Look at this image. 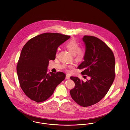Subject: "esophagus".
Returning <instances> with one entry per match:
<instances>
[{"label":"esophagus","instance_id":"34e87169","mask_svg":"<svg viewBox=\"0 0 130 130\" xmlns=\"http://www.w3.org/2000/svg\"><path fill=\"white\" fill-rule=\"evenodd\" d=\"M66 79H70V77L68 75H66Z\"/></svg>","mask_w":130,"mask_h":130}]
</instances>
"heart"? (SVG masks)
Listing matches in <instances>:
<instances>
[{
    "label": "heart",
    "instance_id": "heart-1",
    "mask_svg": "<svg viewBox=\"0 0 130 130\" xmlns=\"http://www.w3.org/2000/svg\"><path fill=\"white\" fill-rule=\"evenodd\" d=\"M65 45L68 51H70L72 54H75V60L76 62H81L84 61L85 52L83 48H80L79 43L76 40L74 39L69 40L66 42ZM64 68H73V66H64Z\"/></svg>",
    "mask_w": 130,
    "mask_h": 130
}]
</instances>
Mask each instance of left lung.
Instances as JSON below:
<instances>
[{
  "label": "left lung",
  "instance_id": "1",
  "mask_svg": "<svg viewBox=\"0 0 130 130\" xmlns=\"http://www.w3.org/2000/svg\"><path fill=\"white\" fill-rule=\"evenodd\" d=\"M83 40L85 56L78 68L84 69L82 74L90 79L85 82L71 77L75 86L70 94L77 104L87 107L100 102L107 93L115 78V59L111 49L101 40L88 35L84 36Z\"/></svg>",
  "mask_w": 130,
  "mask_h": 130
}]
</instances>
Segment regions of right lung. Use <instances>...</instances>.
<instances>
[{"instance_id": "obj_1", "label": "right lung", "mask_w": 130, "mask_h": 130, "mask_svg": "<svg viewBox=\"0 0 130 130\" xmlns=\"http://www.w3.org/2000/svg\"><path fill=\"white\" fill-rule=\"evenodd\" d=\"M70 37L44 33L29 40L24 45L17 70L20 86L30 100L37 102L45 101L65 79L62 72L47 73V68L49 61L55 60L58 46Z\"/></svg>"}]
</instances>
